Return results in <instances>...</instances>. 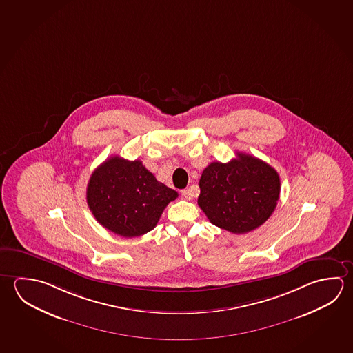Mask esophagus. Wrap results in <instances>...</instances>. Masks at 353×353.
I'll return each mask as SVG.
<instances>
[{
  "label": "esophagus",
  "mask_w": 353,
  "mask_h": 353,
  "mask_svg": "<svg viewBox=\"0 0 353 353\" xmlns=\"http://www.w3.org/2000/svg\"><path fill=\"white\" fill-rule=\"evenodd\" d=\"M181 197L188 201V199H191V193H190L188 190H182V191H181Z\"/></svg>",
  "instance_id": "obj_1"
}]
</instances>
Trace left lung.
<instances>
[{
	"label": "left lung",
	"instance_id": "8db88e82",
	"mask_svg": "<svg viewBox=\"0 0 353 353\" xmlns=\"http://www.w3.org/2000/svg\"><path fill=\"white\" fill-rule=\"evenodd\" d=\"M198 205L212 224L234 234L260 227L278 204L280 179L274 168L238 152L227 163L212 162L199 179Z\"/></svg>",
	"mask_w": 353,
	"mask_h": 353
}]
</instances>
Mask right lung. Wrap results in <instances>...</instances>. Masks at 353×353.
Masks as SVG:
<instances>
[{
    "label": "right lung",
    "mask_w": 353,
    "mask_h": 353,
    "mask_svg": "<svg viewBox=\"0 0 353 353\" xmlns=\"http://www.w3.org/2000/svg\"><path fill=\"white\" fill-rule=\"evenodd\" d=\"M179 193L156 179L143 162L112 156L95 168L87 187V202L106 229L134 238L155 228L162 212Z\"/></svg>",
    "instance_id": "obj_1"
}]
</instances>
